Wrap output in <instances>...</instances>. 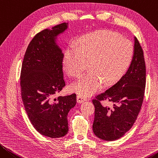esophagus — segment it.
<instances>
[{
    "mask_svg": "<svg viewBox=\"0 0 158 158\" xmlns=\"http://www.w3.org/2000/svg\"><path fill=\"white\" fill-rule=\"evenodd\" d=\"M87 100V98H86L85 96H82L81 94H78L77 96V102L78 103H82L84 102H86Z\"/></svg>",
    "mask_w": 158,
    "mask_h": 158,
    "instance_id": "34e87169",
    "label": "esophagus"
}]
</instances>
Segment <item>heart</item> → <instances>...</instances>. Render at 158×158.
<instances>
[{"label": "heart", "instance_id": "1", "mask_svg": "<svg viewBox=\"0 0 158 158\" xmlns=\"http://www.w3.org/2000/svg\"><path fill=\"white\" fill-rule=\"evenodd\" d=\"M133 54V44L127 38L110 31H96L81 37L76 46L67 48L64 67L70 77L77 78L88 64L89 71L73 89L89 96L101 89L103 82L110 85L118 81L130 66Z\"/></svg>", "mask_w": 158, "mask_h": 158}]
</instances>
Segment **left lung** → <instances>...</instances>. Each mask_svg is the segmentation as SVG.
<instances>
[{
    "label": "left lung",
    "instance_id": "8db88e82",
    "mask_svg": "<svg viewBox=\"0 0 158 158\" xmlns=\"http://www.w3.org/2000/svg\"><path fill=\"white\" fill-rule=\"evenodd\" d=\"M146 87V64L143 52L134 37L132 60L126 73L95 97L93 131L98 138L115 141L123 136L133 126L143 101Z\"/></svg>",
    "mask_w": 158,
    "mask_h": 158
}]
</instances>
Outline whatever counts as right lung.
<instances>
[{"mask_svg": "<svg viewBox=\"0 0 158 158\" xmlns=\"http://www.w3.org/2000/svg\"><path fill=\"white\" fill-rule=\"evenodd\" d=\"M68 23L37 33L26 51L21 71V94L28 117L43 136L60 138L69 131L67 116L76 104V94L56 97L65 86L64 54L56 44L57 36Z\"/></svg>", "mask_w": 158, "mask_h": 158, "instance_id": "right-lung-1", "label": "right lung"}]
</instances>
